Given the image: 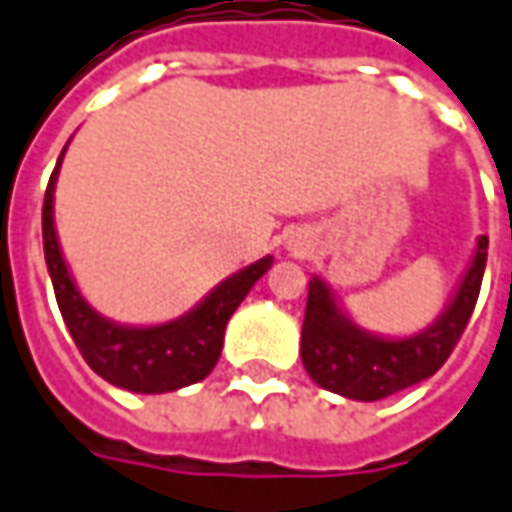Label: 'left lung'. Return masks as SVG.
<instances>
[{"label": "left lung", "instance_id": "left-lung-1", "mask_svg": "<svg viewBox=\"0 0 512 512\" xmlns=\"http://www.w3.org/2000/svg\"><path fill=\"white\" fill-rule=\"evenodd\" d=\"M485 262L488 236H479L471 270L459 284L454 304L442 312L431 329L406 341H383L360 332L335 307L324 281L315 279L310 284L301 327V360L307 375L327 392L372 403L440 372L471 321L485 276Z\"/></svg>", "mask_w": 512, "mask_h": 512}]
</instances>
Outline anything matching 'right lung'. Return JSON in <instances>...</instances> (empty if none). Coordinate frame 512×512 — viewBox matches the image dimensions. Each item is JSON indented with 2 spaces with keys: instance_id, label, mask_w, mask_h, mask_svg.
Segmentation results:
<instances>
[{
  "instance_id": "obj_1",
  "label": "right lung",
  "mask_w": 512,
  "mask_h": 512,
  "mask_svg": "<svg viewBox=\"0 0 512 512\" xmlns=\"http://www.w3.org/2000/svg\"><path fill=\"white\" fill-rule=\"evenodd\" d=\"M58 166L61 157L53 168L41 205L44 259L53 279L58 310L64 315V324L70 329L78 352L89 363V369L104 377L106 383L137 394H163L200 383L202 377L211 375L219 360L228 318L245 301L250 287L267 273L273 259L264 256L256 264L245 267L242 273L222 281L197 310L188 312L180 321L146 329L118 327L112 321H104L75 290L58 250L56 228H53V188H56Z\"/></svg>"
}]
</instances>
